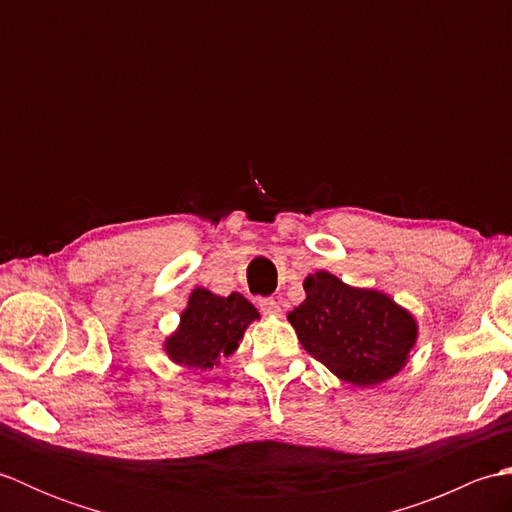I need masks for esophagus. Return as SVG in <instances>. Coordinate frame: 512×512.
<instances>
[{
    "mask_svg": "<svg viewBox=\"0 0 512 512\" xmlns=\"http://www.w3.org/2000/svg\"><path fill=\"white\" fill-rule=\"evenodd\" d=\"M259 310H262V314H266V317H277V314L281 312L279 303L273 301V299H264L259 301Z\"/></svg>",
    "mask_w": 512,
    "mask_h": 512,
    "instance_id": "esophagus-1",
    "label": "esophagus"
}]
</instances>
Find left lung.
Returning <instances> with one entry per match:
<instances>
[{"label": "left lung", "mask_w": 512, "mask_h": 512, "mask_svg": "<svg viewBox=\"0 0 512 512\" xmlns=\"http://www.w3.org/2000/svg\"><path fill=\"white\" fill-rule=\"evenodd\" d=\"M306 301L288 314L310 356L354 387H374L405 367L418 323L385 292L352 288L328 270L303 279Z\"/></svg>", "instance_id": "left-lung-1"}]
</instances>
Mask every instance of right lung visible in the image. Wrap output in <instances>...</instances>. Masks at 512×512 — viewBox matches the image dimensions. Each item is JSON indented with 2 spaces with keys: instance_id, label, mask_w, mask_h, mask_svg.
I'll list each match as a JSON object with an SVG mask.
<instances>
[{
  "instance_id": "add662e5",
  "label": "right lung",
  "mask_w": 512,
  "mask_h": 512,
  "mask_svg": "<svg viewBox=\"0 0 512 512\" xmlns=\"http://www.w3.org/2000/svg\"><path fill=\"white\" fill-rule=\"evenodd\" d=\"M259 319L257 308L239 292L228 297L195 288L180 325L165 341V352L176 365L189 369H213L220 356H231L246 328Z\"/></svg>"
}]
</instances>
